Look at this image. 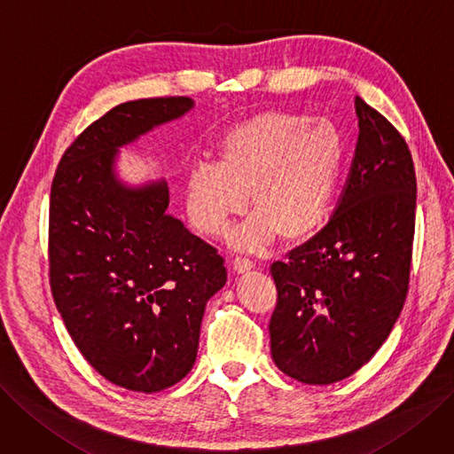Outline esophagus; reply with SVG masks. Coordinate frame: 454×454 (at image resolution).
Masks as SVG:
<instances>
[{
    "mask_svg": "<svg viewBox=\"0 0 454 454\" xmlns=\"http://www.w3.org/2000/svg\"><path fill=\"white\" fill-rule=\"evenodd\" d=\"M254 270V263L247 260V258H236L233 260V271H236L238 275H243V273H248Z\"/></svg>",
    "mask_w": 454,
    "mask_h": 454,
    "instance_id": "34e87169",
    "label": "esophagus"
}]
</instances>
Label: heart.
<instances>
[{
    "instance_id": "heart-1",
    "label": "heart",
    "mask_w": 454,
    "mask_h": 454,
    "mask_svg": "<svg viewBox=\"0 0 454 454\" xmlns=\"http://www.w3.org/2000/svg\"><path fill=\"white\" fill-rule=\"evenodd\" d=\"M346 157L348 140L331 120L258 114L226 134L218 162H198L189 170V221L201 236H223L247 209L250 194L256 215L230 233L233 248L260 253L278 233L286 241L305 239L331 215Z\"/></svg>"
}]
</instances>
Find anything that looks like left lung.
<instances>
[{
    "label": "left lung",
    "instance_id": "obj_1",
    "mask_svg": "<svg viewBox=\"0 0 454 454\" xmlns=\"http://www.w3.org/2000/svg\"><path fill=\"white\" fill-rule=\"evenodd\" d=\"M359 138L322 231L275 262L271 357L309 385L340 381L372 359L404 307L417 179L400 132L356 97Z\"/></svg>",
    "mask_w": 454,
    "mask_h": 454
}]
</instances>
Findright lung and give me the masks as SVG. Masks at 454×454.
Wrapping results in <instances>:
<instances>
[{
    "label": "right lung",
    "mask_w": 454,
    "mask_h": 454,
    "mask_svg": "<svg viewBox=\"0 0 454 454\" xmlns=\"http://www.w3.org/2000/svg\"><path fill=\"white\" fill-rule=\"evenodd\" d=\"M194 108L191 97L112 108L65 151L50 192V286L80 354L108 381L157 393L191 372L224 260L168 209V184H129L120 149Z\"/></svg>",
    "instance_id": "right-lung-1"
}]
</instances>
